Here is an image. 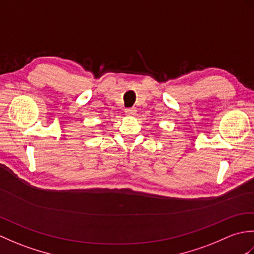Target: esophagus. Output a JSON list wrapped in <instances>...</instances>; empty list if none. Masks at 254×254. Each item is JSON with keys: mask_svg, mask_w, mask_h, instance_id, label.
<instances>
[{"mask_svg": "<svg viewBox=\"0 0 254 254\" xmlns=\"http://www.w3.org/2000/svg\"><path fill=\"white\" fill-rule=\"evenodd\" d=\"M124 112H126L127 116H135L136 115V110L134 109V108H127V109L124 110Z\"/></svg>", "mask_w": 254, "mask_h": 254, "instance_id": "1", "label": "esophagus"}]
</instances>
